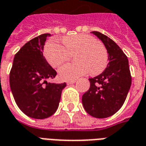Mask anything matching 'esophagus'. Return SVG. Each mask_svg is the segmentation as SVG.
I'll return each mask as SVG.
<instances>
[{"instance_id": "34e87169", "label": "esophagus", "mask_w": 146, "mask_h": 146, "mask_svg": "<svg viewBox=\"0 0 146 146\" xmlns=\"http://www.w3.org/2000/svg\"><path fill=\"white\" fill-rule=\"evenodd\" d=\"M75 82H76V80H70V81H66V84H67L68 85H70V84H74Z\"/></svg>"}]
</instances>
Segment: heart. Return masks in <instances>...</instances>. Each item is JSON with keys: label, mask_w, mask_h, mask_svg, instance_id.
<instances>
[{"label": "heart", "mask_w": 146, "mask_h": 146, "mask_svg": "<svg viewBox=\"0 0 146 146\" xmlns=\"http://www.w3.org/2000/svg\"><path fill=\"white\" fill-rule=\"evenodd\" d=\"M64 46L56 42H49L45 47V57L52 67L57 68L74 55L76 62L66 64L59 70V76L63 80H73L90 71L97 76L104 71L108 64L109 55L106 46L95 37L79 34L62 38Z\"/></svg>", "instance_id": "heart-1"}]
</instances>
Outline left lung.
<instances>
[{
  "label": "left lung",
  "instance_id": "obj_1",
  "mask_svg": "<svg viewBox=\"0 0 146 146\" xmlns=\"http://www.w3.org/2000/svg\"><path fill=\"white\" fill-rule=\"evenodd\" d=\"M106 46L109 62L103 73L90 78V87L82 97L85 111L93 117L104 118L122 107L131 84L128 58L122 49L105 35L92 32Z\"/></svg>",
  "mask_w": 146,
  "mask_h": 146
}]
</instances>
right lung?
Listing matches in <instances>:
<instances>
[{"label":"right lung","instance_id":"obj_1","mask_svg":"<svg viewBox=\"0 0 146 146\" xmlns=\"http://www.w3.org/2000/svg\"><path fill=\"white\" fill-rule=\"evenodd\" d=\"M48 33L38 35L25 43L15 54L10 71V87L14 99L24 114L35 119L50 117L56 111L63 84L48 83L56 71L43 56Z\"/></svg>","mask_w":146,"mask_h":146}]
</instances>
